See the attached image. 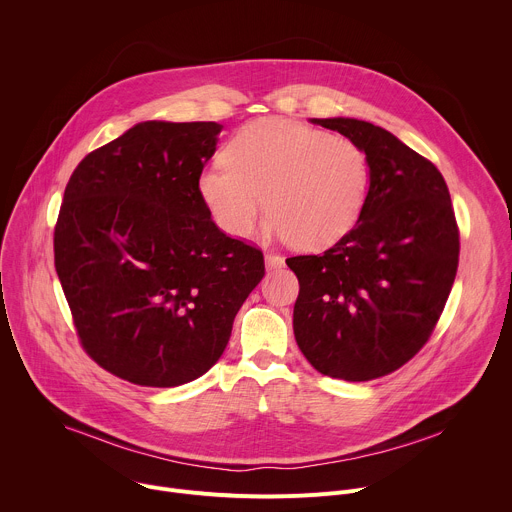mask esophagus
<instances>
[{"instance_id": "obj_1", "label": "esophagus", "mask_w": 512, "mask_h": 512, "mask_svg": "<svg viewBox=\"0 0 512 512\" xmlns=\"http://www.w3.org/2000/svg\"><path fill=\"white\" fill-rule=\"evenodd\" d=\"M265 265H267V269H279L283 265V257L275 255V253H267L265 255Z\"/></svg>"}]
</instances>
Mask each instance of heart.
I'll list each match as a JSON object with an SVG mask.
<instances>
[{"instance_id": "heart-1", "label": "heart", "mask_w": 512, "mask_h": 512, "mask_svg": "<svg viewBox=\"0 0 512 512\" xmlns=\"http://www.w3.org/2000/svg\"><path fill=\"white\" fill-rule=\"evenodd\" d=\"M223 156L200 170L196 190L229 237L251 235L265 202L269 237L316 251L342 239L367 204V154L346 137L269 117L241 127Z\"/></svg>"}]
</instances>
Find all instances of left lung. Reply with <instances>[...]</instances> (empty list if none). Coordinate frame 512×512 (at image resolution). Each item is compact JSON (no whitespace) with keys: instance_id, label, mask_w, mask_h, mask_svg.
I'll list each match as a JSON object with an SVG mask.
<instances>
[{"instance_id":"1","label":"left lung","mask_w":512,"mask_h":512,"mask_svg":"<svg viewBox=\"0 0 512 512\" xmlns=\"http://www.w3.org/2000/svg\"><path fill=\"white\" fill-rule=\"evenodd\" d=\"M367 154L371 184L356 225L322 255L289 257L294 334L312 367L350 383L413 358L458 271L460 235L444 176L391 131L352 117L312 119Z\"/></svg>"}]
</instances>
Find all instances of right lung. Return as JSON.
Wrapping results in <instances>:
<instances>
[{
    "mask_svg": "<svg viewBox=\"0 0 512 512\" xmlns=\"http://www.w3.org/2000/svg\"><path fill=\"white\" fill-rule=\"evenodd\" d=\"M221 131L214 121L137 123L66 184L56 273L85 350L129 383L202 377L265 275L263 253L218 229L196 190Z\"/></svg>",
    "mask_w": 512,
    "mask_h": 512,
    "instance_id": "obj_1",
    "label": "right lung"
}]
</instances>
